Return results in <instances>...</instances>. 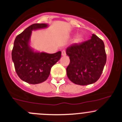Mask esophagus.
Masks as SVG:
<instances>
[{"mask_svg":"<svg viewBox=\"0 0 122 122\" xmlns=\"http://www.w3.org/2000/svg\"><path fill=\"white\" fill-rule=\"evenodd\" d=\"M61 55H62V56H66V51H65V50L62 51V52H61Z\"/></svg>","mask_w":122,"mask_h":122,"instance_id":"1","label":"esophagus"}]
</instances>
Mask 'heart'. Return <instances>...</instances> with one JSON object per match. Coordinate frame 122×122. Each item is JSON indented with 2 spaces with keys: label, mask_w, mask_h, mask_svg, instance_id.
<instances>
[{
  "label": "heart",
  "mask_w": 122,
  "mask_h": 122,
  "mask_svg": "<svg viewBox=\"0 0 122 122\" xmlns=\"http://www.w3.org/2000/svg\"><path fill=\"white\" fill-rule=\"evenodd\" d=\"M80 39H81V37H80V35H78V36H76V40L77 41H80Z\"/></svg>",
  "instance_id": "b5f03b06"
}]
</instances>
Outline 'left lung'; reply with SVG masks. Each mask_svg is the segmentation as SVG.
<instances>
[{
  "label": "left lung",
  "mask_w": 122,
  "mask_h": 122,
  "mask_svg": "<svg viewBox=\"0 0 122 122\" xmlns=\"http://www.w3.org/2000/svg\"><path fill=\"white\" fill-rule=\"evenodd\" d=\"M66 54L70 60L66 69L70 81L87 85L98 80L107 60L104 43L101 39L92 34L88 41L68 46Z\"/></svg>",
  "instance_id": "1"
}]
</instances>
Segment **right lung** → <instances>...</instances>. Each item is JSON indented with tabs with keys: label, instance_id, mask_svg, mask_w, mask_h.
Listing matches in <instances>:
<instances>
[{
	"label": "right lung",
	"instance_id": "right-lung-1",
	"mask_svg": "<svg viewBox=\"0 0 122 122\" xmlns=\"http://www.w3.org/2000/svg\"><path fill=\"white\" fill-rule=\"evenodd\" d=\"M48 24H34L15 38L12 59L19 77L30 84H39L45 81L50 74L52 67L60 60L61 52L48 54L35 51L30 46L32 31L43 29Z\"/></svg>",
	"mask_w": 122,
	"mask_h": 122
}]
</instances>
